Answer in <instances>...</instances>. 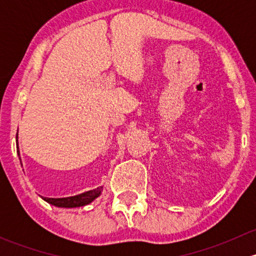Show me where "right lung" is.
<instances>
[{"label":"right lung","mask_w":256,"mask_h":256,"mask_svg":"<svg viewBox=\"0 0 256 256\" xmlns=\"http://www.w3.org/2000/svg\"><path fill=\"white\" fill-rule=\"evenodd\" d=\"M102 186H100V187L95 188V190H88V192L80 193V194H76V196H72V197H66V198L42 197V198L46 200V202H48L49 204L56 206V207L76 208V207H82V206H86L89 204V203H92V200H96V198L102 194Z\"/></svg>","instance_id":"1"}]
</instances>
